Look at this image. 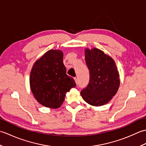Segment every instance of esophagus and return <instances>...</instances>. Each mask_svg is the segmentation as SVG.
Wrapping results in <instances>:
<instances>
[{"label": "esophagus", "mask_w": 146, "mask_h": 146, "mask_svg": "<svg viewBox=\"0 0 146 146\" xmlns=\"http://www.w3.org/2000/svg\"><path fill=\"white\" fill-rule=\"evenodd\" d=\"M74 79H75V81L76 82V83L77 85H78V78H76V77H75V78H74Z\"/></svg>", "instance_id": "1"}]
</instances>
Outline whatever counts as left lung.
<instances>
[{
	"mask_svg": "<svg viewBox=\"0 0 146 146\" xmlns=\"http://www.w3.org/2000/svg\"><path fill=\"white\" fill-rule=\"evenodd\" d=\"M85 61L90 80L80 92L86 102L94 106L106 104L116 94L120 85L119 74L113 60L100 49L85 50Z\"/></svg>",
	"mask_w": 146,
	"mask_h": 146,
	"instance_id": "1",
	"label": "left lung"
}]
</instances>
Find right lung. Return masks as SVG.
<instances>
[{"mask_svg": "<svg viewBox=\"0 0 146 146\" xmlns=\"http://www.w3.org/2000/svg\"><path fill=\"white\" fill-rule=\"evenodd\" d=\"M63 52L49 50L37 60L31 71L30 86L39 103L57 108L64 100L65 94L75 87L74 78L66 75Z\"/></svg>", "mask_w": 146, "mask_h": 146, "instance_id": "1", "label": "right lung"}]
</instances>
